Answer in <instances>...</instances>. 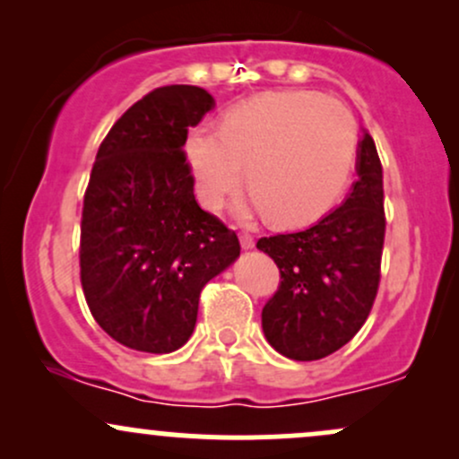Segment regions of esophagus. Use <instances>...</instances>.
<instances>
[{"instance_id": "34e87169", "label": "esophagus", "mask_w": 459, "mask_h": 459, "mask_svg": "<svg viewBox=\"0 0 459 459\" xmlns=\"http://www.w3.org/2000/svg\"><path fill=\"white\" fill-rule=\"evenodd\" d=\"M240 245H243V249H254V236L247 234V231H240Z\"/></svg>"}]
</instances>
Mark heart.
<instances>
[{
  "label": "heart",
  "mask_w": 459,
  "mask_h": 459,
  "mask_svg": "<svg viewBox=\"0 0 459 459\" xmlns=\"http://www.w3.org/2000/svg\"><path fill=\"white\" fill-rule=\"evenodd\" d=\"M357 120L346 105L317 91H271L234 107L219 133L192 131L186 157L196 196L219 210L238 188L254 195L273 225H307L337 204L354 170Z\"/></svg>",
  "instance_id": "1"
}]
</instances>
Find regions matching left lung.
<instances>
[{
  "mask_svg": "<svg viewBox=\"0 0 459 459\" xmlns=\"http://www.w3.org/2000/svg\"><path fill=\"white\" fill-rule=\"evenodd\" d=\"M352 192L317 225L263 236L258 247L280 269L263 308L267 342L295 361H317L346 346L366 324L381 282L385 243L383 166L363 135Z\"/></svg>",
  "mask_w": 459,
  "mask_h": 459,
  "instance_id": "obj_1",
  "label": "left lung"
}]
</instances>
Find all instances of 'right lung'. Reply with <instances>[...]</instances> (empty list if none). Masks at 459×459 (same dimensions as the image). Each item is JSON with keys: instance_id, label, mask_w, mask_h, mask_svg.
Segmentation results:
<instances>
[{"instance_id": "add662e5", "label": "right lung", "mask_w": 459, "mask_h": 459, "mask_svg": "<svg viewBox=\"0 0 459 459\" xmlns=\"http://www.w3.org/2000/svg\"><path fill=\"white\" fill-rule=\"evenodd\" d=\"M214 107L166 85L122 113L96 152L81 219V284L122 346L166 354L190 339L205 284L240 254L234 230L195 199L188 129Z\"/></svg>"}]
</instances>
